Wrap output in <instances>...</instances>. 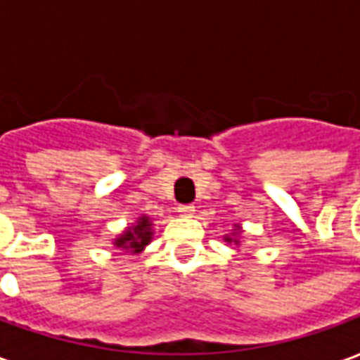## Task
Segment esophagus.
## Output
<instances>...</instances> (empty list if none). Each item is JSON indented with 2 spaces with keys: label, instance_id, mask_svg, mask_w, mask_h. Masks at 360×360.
<instances>
[{
  "label": "esophagus",
  "instance_id": "34e87169",
  "mask_svg": "<svg viewBox=\"0 0 360 360\" xmlns=\"http://www.w3.org/2000/svg\"><path fill=\"white\" fill-rule=\"evenodd\" d=\"M179 214L181 216H185V218H191L193 214H195V206L193 204H179Z\"/></svg>",
  "mask_w": 360,
  "mask_h": 360
}]
</instances>
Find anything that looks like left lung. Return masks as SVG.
Returning <instances> with one entry per match:
<instances>
[{
	"instance_id": "left-lung-1",
	"label": "left lung",
	"mask_w": 360,
	"mask_h": 360,
	"mask_svg": "<svg viewBox=\"0 0 360 360\" xmlns=\"http://www.w3.org/2000/svg\"><path fill=\"white\" fill-rule=\"evenodd\" d=\"M227 241H229V243H231V239H227Z\"/></svg>"
}]
</instances>
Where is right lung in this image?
I'll list each match as a JSON object with an SVG mask.
<instances>
[{"mask_svg":"<svg viewBox=\"0 0 360 360\" xmlns=\"http://www.w3.org/2000/svg\"><path fill=\"white\" fill-rule=\"evenodd\" d=\"M150 219L144 216V218L139 219V226L129 229L125 235H121L115 245L121 247V249H131L133 252H139L141 249H144L146 245L152 239V231H150Z\"/></svg>","mask_w":360,"mask_h":360,"instance_id":"right-lung-1","label":"right lung"}]
</instances>
